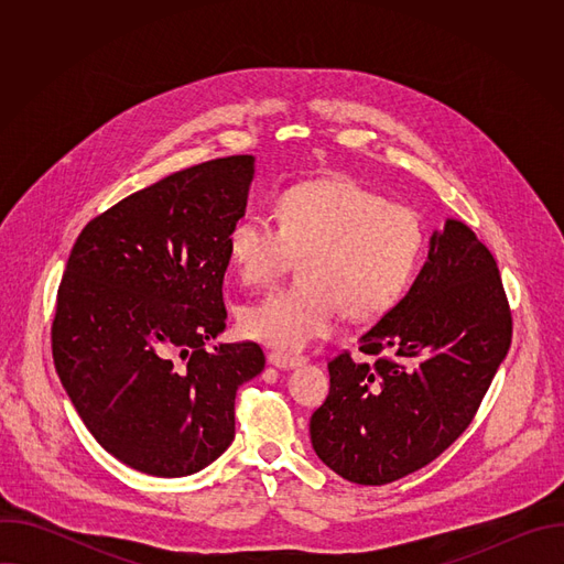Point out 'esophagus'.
Segmentation results:
<instances>
[{"mask_svg":"<svg viewBox=\"0 0 564 564\" xmlns=\"http://www.w3.org/2000/svg\"><path fill=\"white\" fill-rule=\"evenodd\" d=\"M268 361L279 370H290V368H296V366L305 364V357L303 355H290V352H270Z\"/></svg>","mask_w":564,"mask_h":564,"instance_id":"34e87169","label":"esophagus"}]
</instances>
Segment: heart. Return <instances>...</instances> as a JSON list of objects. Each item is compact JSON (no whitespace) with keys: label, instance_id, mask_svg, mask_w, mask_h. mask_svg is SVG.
I'll return each instance as SVG.
<instances>
[{"label":"heart","instance_id":"b5f03b06","mask_svg":"<svg viewBox=\"0 0 564 564\" xmlns=\"http://www.w3.org/2000/svg\"><path fill=\"white\" fill-rule=\"evenodd\" d=\"M279 227L240 218L227 254L246 285L274 281L301 257L303 283L268 292L240 314L243 333L270 348L294 352L330 335L344 310L359 321L388 312L417 268L424 229L404 205L346 176L294 185L276 198Z\"/></svg>","mask_w":564,"mask_h":564}]
</instances>
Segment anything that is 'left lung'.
Returning <instances> with one entry per match:
<instances>
[{
    "instance_id": "obj_1",
    "label": "left lung",
    "mask_w": 564,
    "mask_h": 564,
    "mask_svg": "<svg viewBox=\"0 0 564 564\" xmlns=\"http://www.w3.org/2000/svg\"><path fill=\"white\" fill-rule=\"evenodd\" d=\"M511 346L494 254L462 220L433 231L429 259L394 307L328 364L330 392L310 420L312 448L355 485L381 487L444 453L470 424Z\"/></svg>"
}]
</instances>
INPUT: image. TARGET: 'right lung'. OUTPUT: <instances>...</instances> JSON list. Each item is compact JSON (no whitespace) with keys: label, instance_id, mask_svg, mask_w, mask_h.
<instances>
[{"label":"right lung","instance_id":"right-lung-1","mask_svg":"<svg viewBox=\"0 0 564 564\" xmlns=\"http://www.w3.org/2000/svg\"><path fill=\"white\" fill-rule=\"evenodd\" d=\"M254 155L216 158L144 187L77 236L53 318L59 381L98 444L155 477L209 466L234 440L236 390L265 368L225 330L229 229Z\"/></svg>","mask_w":564,"mask_h":564}]
</instances>
